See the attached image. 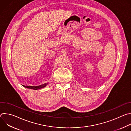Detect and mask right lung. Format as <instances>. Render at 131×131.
Masks as SVG:
<instances>
[{
  "instance_id": "obj_1",
  "label": "right lung",
  "mask_w": 131,
  "mask_h": 131,
  "mask_svg": "<svg viewBox=\"0 0 131 131\" xmlns=\"http://www.w3.org/2000/svg\"><path fill=\"white\" fill-rule=\"evenodd\" d=\"M48 84V83L42 84L41 85L39 86H27V85H23V86H24L26 88H28V89H33V90H38L39 89H41L43 88L44 87H45Z\"/></svg>"
}]
</instances>
